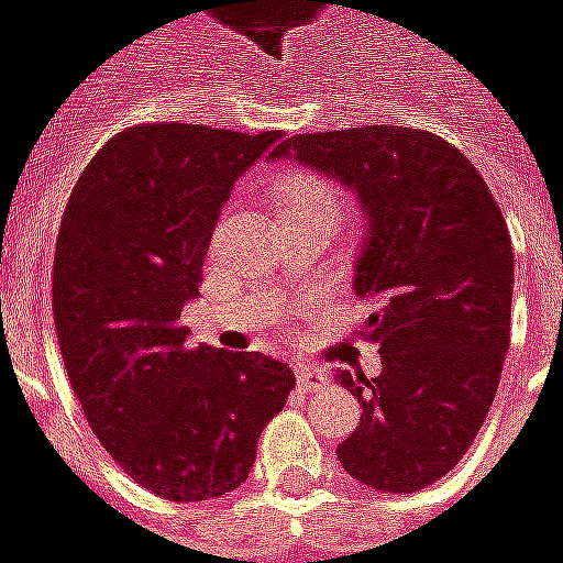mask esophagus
Instances as JSON below:
<instances>
[{
    "mask_svg": "<svg viewBox=\"0 0 563 563\" xmlns=\"http://www.w3.org/2000/svg\"><path fill=\"white\" fill-rule=\"evenodd\" d=\"M294 372H297V387L300 390H319V387H325L328 375L319 372V368H312V365H297Z\"/></svg>",
    "mask_w": 563,
    "mask_h": 563,
    "instance_id": "obj_1",
    "label": "esophagus"
}]
</instances>
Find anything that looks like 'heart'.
Returning a JSON list of instances; mask_svg holds the SVG:
<instances>
[{
    "mask_svg": "<svg viewBox=\"0 0 563 563\" xmlns=\"http://www.w3.org/2000/svg\"><path fill=\"white\" fill-rule=\"evenodd\" d=\"M294 203H325L338 210V198L331 195V188L312 179H288L282 185V207H294Z\"/></svg>",
    "mask_w": 563,
    "mask_h": 563,
    "instance_id": "b5f03b06",
    "label": "heart"
}]
</instances>
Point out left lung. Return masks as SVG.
Wrapping results in <instances>:
<instances>
[{"label":"left lung","instance_id":"8db88e82","mask_svg":"<svg viewBox=\"0 0 563 563\" xmlns=\"http://www.w3.org/2000/svg\"><path fill=\"white\" fill-rule=\"evenodd\" d=\"M273 161L325 173L365 217L353 290L372 303L360 334L380 375H334L362 402L338 462L372 489H424L459 465L499 387L515 290L499 203L462 151L409 126L290 135Z\"/></svg>","mask_w":563,"mask_h":563}]
</instances>
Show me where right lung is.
<instances>
[{
	"label": "right lung",
	"mask_w": 563,
	"mask_h": 563,
	"mask_svg": "<svg viewBox=\"0 0 563 563\" xmlns=\"http://www.w3.org/2000/svg\"><path fill=\"white\" fill-rule=\"evenodd\" d=\"M282 132L148 123L82 169L55 244L52 307L89 428L139 486L169 501L247 481L294 372L263 353L185 346L213 225Z\"/></svg>",
	"instance_id": "obj_1"
}]
</instances>
